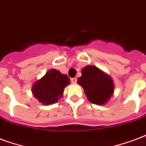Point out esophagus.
Returning <instances> with one entry per match:
<instances>
[{
  "mask_svg": "<svg viewBox=\"0 0 146 146\" xmlns=\"http://www.w3.org/2000/svg\"><path fill=\"white\" fill-rule=\"evenodd\" d=\"M76 81H77V79H76V78H72V79H71V82H72L73 84H76Z\"/></svg>",
  "mask_w": 146,
  "mask_h": 146,
  "instance_id": "esophagus-1",
  "label": "esophagus"
}]
</instances>
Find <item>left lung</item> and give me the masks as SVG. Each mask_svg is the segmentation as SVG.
<instances>
[{"label":"left lung","mask_w":146,"mask_h":146,"mask_svg":"<svg viewBox=\"0 0 146 146\" xmlns=\"http://www.w3.org/2000/svg\"><path fill=\"white\" fill-rule=\"evenodd\" d=\"M77 83L84 88L90 102L104 105L114 95V84L108 74L95 66L88 65L81 70Z\"/></svg>","instance_id":"obj_1"}]
</instances>
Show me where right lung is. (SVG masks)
I'll list each match as a JSON object with an SVG mask.
<instances>
[{
    "label": "right lung",
    "mask_w": 146,
    "mask_h": 146,
    "mask_svg": "<svg viewBox=\"0 0 146 146\" xmlns=\"http://www.w3.org/2000/svg\"><path fill=\"white\" fill-rule=\"evenodd\" d=\"M70 84V78L59 70L51 69L32 87L34 97L44 105L57 103L63 95L66 87Z\"/></svg>",
    "instance_id": "obj_1"
}]
</instances>
